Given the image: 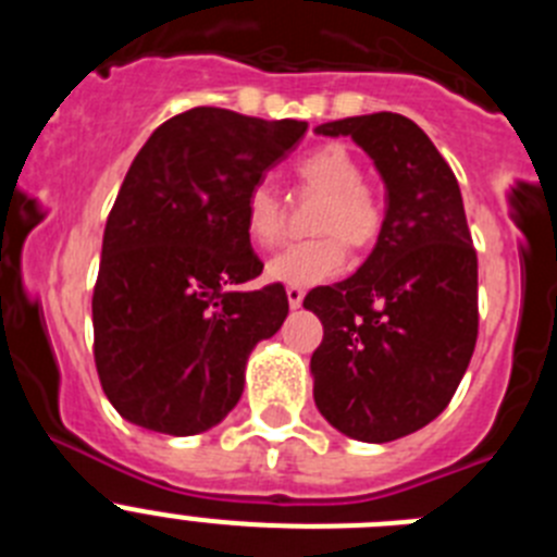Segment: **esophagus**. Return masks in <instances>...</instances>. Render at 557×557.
I'll return each mask as SVG.
<instances>
[{"mask_svg": "<svg viewBox=\"0 0 557 557\" xmlns=\"http://www.w3.org/2000/svg\"><path fill=\"white\" fill-rule=\"evenodd\" d=\"M304 295H307V293H304L301 287H287V301H289V307H293V309L301 307Z\"/></svg>", "mask_w": 557, "mask_h": 557, "instance_id": "34e87169", "label": "esophagus"}]
</instances>
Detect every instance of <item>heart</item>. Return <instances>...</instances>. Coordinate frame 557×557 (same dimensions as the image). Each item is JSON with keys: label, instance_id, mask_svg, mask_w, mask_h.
I'll return each mask as SVG.
<instances>
[{"label": "heart", "instance_id": "b5f03b06", "mask_svg": "<svg viewBox=\"0 0 557 557\" xmlns=\"http://www.w3.org/2000/svg\"><path fill=\"white\" fill-rule=\"evenodd\" d=\"M298 178L321 191L314 231L321 236L282 248L268 262L270 282L287 287H309L337 275L346 264L347 239L351 248H371L382 234L385 211L371 189L362 184V166L343 145H323L295 164ZM245 231L250 243L270 248L282 236V200L268 181H259L245 198Z\"/></svg>", "mask_w": 557, "mask_h": 557}]
</instances>
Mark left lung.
I'll return each mask as SVG.
<instances>
[{"label":"left lung","instance_id":"8db88e82","mask_svg":"<svg viewBox=\"0 0 557 557\" xmlns=\"http://www.w3.org/2000/svg\"><path fill=\"white\" fill-rule=\"evenodd\" d=\"M351 136L385 181L382 234L346 282L314 287L304 307L323 323L312 354L314 405L334 430L387 444L435 421L476 343V250L455 172L401 113L318 125Z\"/></svg>","mask_w":557,"mask_h":557}]
</instances>
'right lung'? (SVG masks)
Instances as JSON below:
<instances>
[{
    "instance_id": "obj_1",
    "label": "right lung",
    "mask_w": 557,
    "mask_h": 557,
    "mask_svg": "<svg viewBox=\"0 0 557 557\" xmlns=\"http://www.w3.org/2000/svg\"><path fill=\"white\" fill-rule=\"evenodd\" d=\"M304 133L298 120L191 108L133 159L91 298L100 385L125 421L184 437L236 407L250 351L289 312L282 284L243 289L264 268L245 198Z\"/></svg>"
}]
</instances>
